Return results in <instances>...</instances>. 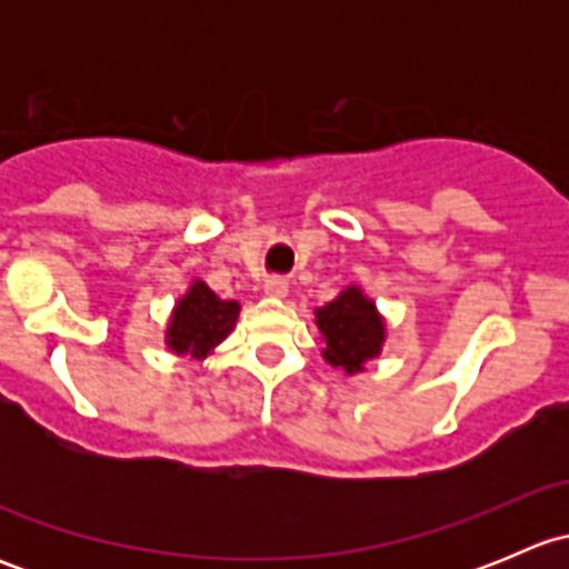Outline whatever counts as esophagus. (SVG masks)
Here are the masks:
<instances>
[{"instance_id":"34e87169","label":"esophagus","mask_w":569,"mask_h":569,"mask_svg":"<svg viewBox=\"0 0 569 569\" xmlns=\"http://www.w3.org/2000/svg\"><path fill=\"white\" fill-rule=\"evenodd\" d=\"M263 295L272 297V300H283L289 295V283L283 278H267L263 280Z\"/></svg>"}]
</instances>
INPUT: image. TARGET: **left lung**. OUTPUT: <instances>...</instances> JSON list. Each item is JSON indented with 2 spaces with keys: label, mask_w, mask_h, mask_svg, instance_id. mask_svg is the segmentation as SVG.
Here are the masks:
<instances>
[{
  "label": "left lung",
  "mask_w": 569,
  "mask_h": 569,
  "mask_svg": "<svg viewBox=\"0 0 569 569\" xmlns=\"http://www.w3.org/2000/svg\"><path fill=\"white\" fill-rule=\"evenodd\" d=\"M313 313H317L319 336L325 341L321 358L332 369H341L349 377L360 375L366 363L382 352L386 319L360 286H347L336 300Z\"/></svg>",
  "instance_id": "1"
}]
</instances>
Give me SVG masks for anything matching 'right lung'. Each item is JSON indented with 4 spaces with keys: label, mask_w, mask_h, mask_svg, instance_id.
<instances>
[{
    "label": "right lung",
    "mask_w": 569,
    "mask_h": 569,
    "mask_svg": "<svg viewBox=\"0 0 569 569\" xmlns=\"http://www.w3.org/2000/svg\"><path fill=\"white\" fill-rule=\"evenodd\" d=\"M239 319L237 300H220L203 280H192L187 295L176 302L170 313L164 343L170 352L206 360L220 347Z\"/></svg>",
    "instance_id": "obj_1"
}]
</instances>
